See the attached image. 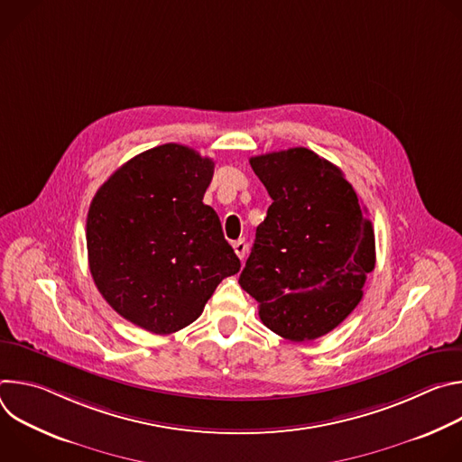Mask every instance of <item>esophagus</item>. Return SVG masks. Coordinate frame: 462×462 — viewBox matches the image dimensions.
Here are the masks:
<instances>
[{
  "label": "esophagus",
  "instance_id": "esophagus-1",
  "mask_svg": "<svg viewBox=\"0 0 462 462\" xmlns=\"http://www.w3.org/2000/svg\"><path fill=\"white\" fill-rule=\"evenodd\" d=\"M232 246H234V252L237 254V257L243 261L245 259V255H246V241L245 239H237V241H234L232 243Z\"/></svg>",
  "mask_w": 462,
  "mask_h": 462
}]
</instances>
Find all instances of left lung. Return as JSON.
Returning <instances> with one entry per match:
<instances>
[{"mask_svg":"<svg viewBox=\"0 0 462 462\" xmlns=\"http://www.w3.org/2000/svg\"><path fill=\"white\" fill-rule=\"evenodd\" d=\"M273 205L239 285L259 318L291 342L316 340L360 303L374 269V232L340 168L307 148L250 159Z\"/></svg>","mask_w":462,"mask_h":462,"instance_id":"8db88e82","label":"left lung"}]
</instances>
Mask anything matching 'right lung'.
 Here are the masks:
<instances>
[{
  "instance_id": "1",
  "label": "right lung",
  "mask_w": 462,
  "mask_h": 462,
  "mask_svg": "<svg viewBox=\"0 0 462 462\" xmlns=\"http://www.w3.org/2000/svg\"><path fill=\"white\" fill-rule=\"evenodd\" d=\"M214 161L162 144L120 166L88 214L89 271L104 300L155 335L201 316L217 285L241 263L216 210L203 203Z\"/></svg>"
}]
</instances>
